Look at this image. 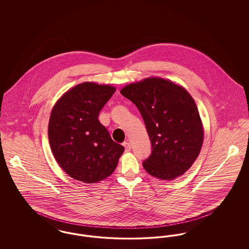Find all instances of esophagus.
I'll return each instance as SVG.
<instances>
[{
  "label": "esophagus",
  "mask_w": 249,
  "mask_h": 249,
  "mask_svg": "<svg viewBox=\"0 0 249 249\" xmlns=\"http://www.w3.org/2000/svg\"><path fill=\"white\" fill-rule=\"evenodd\" d=\"M123 145H124V147H125V151H126V152H129L130 150V142H123Z\"/></svg>",
  "instance_id": "esophagus-1"
}]
</instances>
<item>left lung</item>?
<instances>
[{
    "label": "left lung",
    "mask_w": 249,
    "mask_h": 249,
    "mask_svg": "<svg viewBox=\"0 0 249 249\" xmlns=\"http://www.w3.org/2000/svg\"><path fill=\"white\" fill-rule=\"evenodd\" d=\"M120 93L140 111L151 142V154L142 162L145 171L161 180L186 173L203 142L200 114L190 93L159 77L127 85Z\"/></svg>",
    "instance_id": "left-lung-1"
}]
</instances>
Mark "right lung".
<instances>
[{"label":"right lung","mask_w":249,"mask_h":249,"mask_svg":"<svg viewBox=\"0 0 249 249\" xmlns=\"http://www.w3.org/2000/svg\"><path fill=\"white\" fill-rule=\"evenodd\" d=\"M107 85L85 82L61 96L53 107L48 139L57 162L71 178L91 184L112 175L124 147L98 119L115 93Z\"/></svg>","instance_id":"obj_1"}]
</instances>
